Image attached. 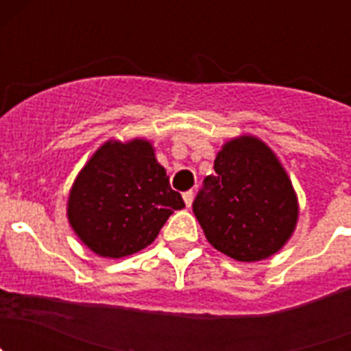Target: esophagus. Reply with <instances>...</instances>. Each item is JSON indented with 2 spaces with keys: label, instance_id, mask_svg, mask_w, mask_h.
I'll list each match as a JSON object with an SVG mask.
<instances>
[{
  "label": "esophagus",
  "instance_id": "obj_1",
  "mask_svg": "<svg viewBox=\"0 0 351 351\" xmlns=\"http://www.w3.org/2000/svg\"><path fill=\"white\" fill-rule=\"evenodd\" d=\"M193 197H195L193 191H186V193H182V200H184V204L188 209H190L191 204H193Z\"/></svg>",
  "mask_w": 351,
  "mask_h": 351
}]
</instances>
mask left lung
<instances>
[{
	"label": "left lung",
	"mask_w": 351,
	"mask_h": 351,
	"mask_svg": "<svg viewBox=\"0 0 351 351\" xmlns=\"http://www.w3.org/2000/svg\"><path fill=\"white\" fill-rule=\"evenodd\" d=\"M193 213L214 250L237 262H258L288 243L299 200L274 151L255 135H241L216 154Z\"/></svg>",
	"instance_id": "8db88e82"
}]
</instances>
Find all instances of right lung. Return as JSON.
<instances>
[{"instance_id":"add662e5","label":"right lung","mask_w":351,"mask_h":351,"mask_svg":"<svg viewBox=\"0 0 351 351\" xmlns=\"http://www.w3.org/2000/svg\"><path fill=\"white\" fill-rule=\"evenodd\" d=\"M184 207L145 138L107 141L77 173L66 202L68 223L104 258L144 250L170 214Z\"/></svg>"}]
</instances>
